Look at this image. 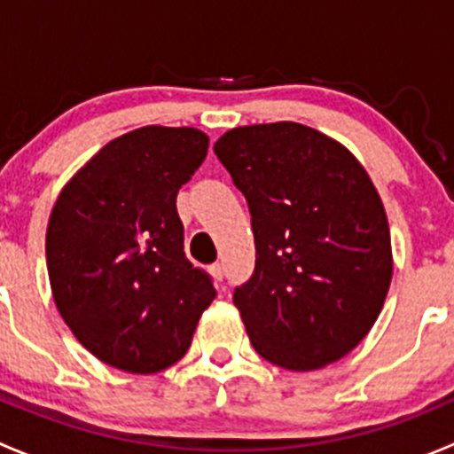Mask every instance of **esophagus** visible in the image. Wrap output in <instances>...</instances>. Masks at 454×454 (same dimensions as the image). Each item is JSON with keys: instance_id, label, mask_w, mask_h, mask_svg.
Returning <instances> with one entry per match:
<instances>
[{"instance_id": "esophagus-1", "label": "esophagus", "mask_w": 454, "mask_h": 454, "mask_svg": "<svg viewBox=\"0 0 454 454\" xmlns=\"http://www.w3.org/2000/svg\"><path fill=\"white\" fill-rule=\"evenodd\" d=\"M208 272H210V277L215 278V281H223V265L222 263H213L208 268Z\"/></svg>"}]
</instances>
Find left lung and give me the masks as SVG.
Segmentation results:
<instances>
[{
    "mask_svg": "<svg viewBox=\"0 0 454 454\" xmlns=\"http://www.w3.org/2000/svg\"><path fill=\"white\" fill-rule=\"evenodd\" d=\"M215 155L253 217L254 272L232 303L254 351L290 371L336 363L367 336L391 286V232L367 171L299 122L237 127Z\"/></svg>",
    "mask_w": 454,
    "mask_h": 454,
    "instance_id": "obj_1",
    "label": "left lung"
}]
</instances>
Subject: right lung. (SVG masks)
<instances>
[{
  "mask_svg": "<svg viewBox=\"0 0 454 454\" xmlns=\"http://www.w3.org/2000/svg\"><path fill=\"white\" fill-rule=\"evenodd\" d=\"M206 151L208 136L193 127H140L107 142L59 193L45 232L54 303L105 364H176L217 296L186 259L176 208Z\"/></svg>",
  "mask_w": 454,
  "mask_h": 454,
  "instance_id": "obj_1",
  "label": "right lung"
}]
</instances>
